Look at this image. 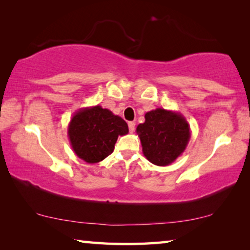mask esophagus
Instances as JSON below:
<instances>
[{
	"instance_id": "esophagus-1",
	"label": "esophagus",
	"mask_w": 250,
	"mask_h": 250,
	"mask_svg": "<svg viewBox=\"0 0 250 250\" xmlns=\"http://www.w3.org/2000/svg\"><path fill=\"white\" fill-rule=\"evenodd\" d=\"M128 125H129V130H130V132H131V133L134 132V130H135V122L131 121V122H129Z\"/></svg>"
}]
</instances>
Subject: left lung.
<instances>
[{"mask_svg":"<svg viewBox=\"0 0 250 250\" xmlns=\"http://www.w3.org/2000/svg\"><path fill=\"white\" fill-rule=\"evenodd\" d=\"M145 118L146 121L137 126L143 154L155 166H170L188 145V122L180 112L163 108L151 110Z\"/></svg>","mask_w":250,"mask_h":250,"instance_id":"1","label":"left lung"}]
</instances>
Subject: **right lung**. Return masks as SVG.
Masks as SVG:
<instances>
[{
	"mask_svg": "<svg viewBox=\"0 0 250 250\" xmlns=\"http://www.w3.org/2000/svg\"><path fill=\"white\" fill-rule=\"evenodd\" d=\"M128 132L126 122L101 105L79 109L68 125V138L75 154L89 164L111 154L118 137Z\"/></svg>",
	"mask_w": 250,
	"mask_h": 250,
	"instance_id": "right-lung-1",
	"label": "right lung"
}]
</instances>
